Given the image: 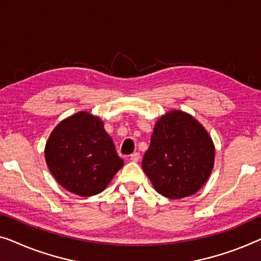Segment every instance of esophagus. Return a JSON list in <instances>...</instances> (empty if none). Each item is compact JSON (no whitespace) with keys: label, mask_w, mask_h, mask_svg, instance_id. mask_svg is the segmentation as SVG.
I'll return each mask as SVG.
<instances>
[{"label":"esophagus","mask_w":261,"mask_h":261,"mask_svg":"<svg viewBox=\"0 0 261 261\" xmlns=\"http://www.w3.org/2000/svg\"><path fill=\"white\" fill-rule=\"evenodd\" d=\"M139 159H141V154H139L138 152H135V153H132L130 155V161L131 162H138Z\"/></svg>","instance_id":"1"}]
</instances>
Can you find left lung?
Instances as JSON below:
<instances>
[{"mask_svg":"<svg viewBox=\"0 0 261 261\" xmlns=\"http://www.w3.org/2000/svg\"><path fill=\"white\" fill-rule=\"evenodd\" d=\"M215 155V144L205 127L188 112L171 110L154 124L142 168L159 194L180 199L203 188Z\"/></svg>","mask_w":261,"mask_h":261,"instance_id":"1","label":"left lung"}]
</instances>
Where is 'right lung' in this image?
<instances>
[{"label":"right lung","instance_id":"right-lung-1","mask_svg":"<svg viewBox=\"0 0 261 261\" xmlns=\"http://www.w3.org/2000/svg\"><path fill=\"white\" fill-rule=\"evenodd\" d=\"M44 155L58 184L81 197L104 191L124 165L103 120L88 111L57 124L46 141Z\"/></svg>","mask_w":261,"mask_h":261}]
</instances>
